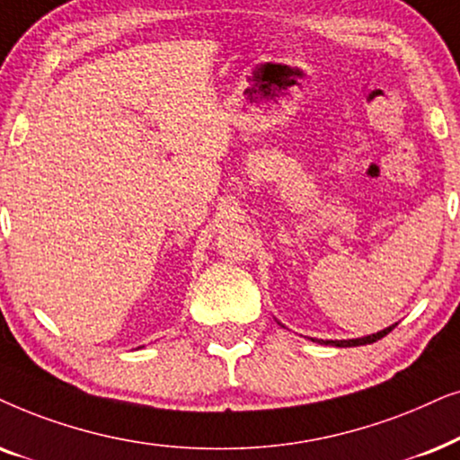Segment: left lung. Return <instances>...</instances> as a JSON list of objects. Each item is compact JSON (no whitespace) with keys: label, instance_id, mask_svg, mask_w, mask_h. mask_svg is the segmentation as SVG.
<instances>
[{"label":"left lung","instance_id":"obj_1","mask_svg":"<svg viewBox=\"0 0 460 460\" xmlns=\"http://www.w3.org/2000/svg\"><path fill=\"white\" fill-rule=\"evenodd\" d=\"M278 323H279V322H278ZM279 326H284V323H279ZM284 328H286V326H284ZM394 328H395V323H394V326L381 330V332H376V334L362 336V339H347V341H317V339H311V341L322 342V345H334V347H359V345H370V342L381 341L383 336H387Z\"/></svg>","mask_w":460,"mask_h":460}]
</instances>
